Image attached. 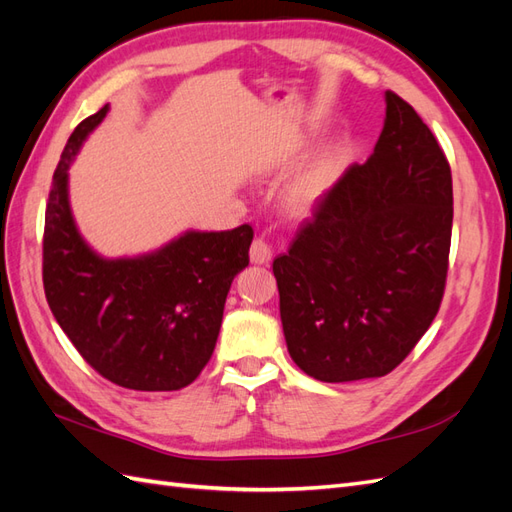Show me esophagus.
<instances>
[{
	"instance_id": "34e87169",
	"label": "esophagus",
	"mask_w": 512,
	"mask_h": 512,
	"mask_svg": "<svg viewBox=\"0 0 512 512\" xmlns=\"http://www.w3.org/2000/svg\"><path fill=\"white\" fill-rule=\"evenodd\" d=\"M272 259V246L266 238H255L251 244V261L253 264H268Z\"/></svg>"
}]
</instances>
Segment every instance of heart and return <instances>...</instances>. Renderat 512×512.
I'll return each mask as SVG.
<instances>
[{
  "instance_id": "obj_1",
  "label": "heart",
  "mask_w": 512,
  "mask_h": 512,
  "mask_svg": "<svg viewBox=\"0 0 512 512\" xmlns=\"http://www.w3.org/2000/svg\"><path fill=\"white\" fill-rule=\"evenodd\" d=\"M333 175V162L322 160L316 166L305 170L303 175H298L290 186H287L283 201L285 205L296 214H305L309 209L316 207L326 192Z\"/></svg>"
}]
</instances>
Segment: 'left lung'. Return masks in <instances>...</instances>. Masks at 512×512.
Returning a JSON list of instances; mask_svg holds the SVG:
<instances>
[{
    "instance_id": "left-lung-1",
    "label": "left lung",
    "mask_w": 512,
    "mask_h": 512,
    "mask_svg": "<svg viewBox=\"0 0 512 512\" xmlns=\"http://www.w3.org/2000/svg\"><path fill=\"white\" fill-rule=\"evenodd\" d=\"M374 153L350 166L274 259L287 350L322 383L385 376L441 307L452 173L435 134L387 90Z\"/></svg>"
}]
</instances>
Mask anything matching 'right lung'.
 <instances>
[{
  "label": "right lung",
  "mask_w": 512,
  "mask_h": 512,
  "mask_svg": "<svg viewBox=\"0 0 512 512\" xmlns=\"http://www.w3.org/2000/svg\"><path fill=\"white\" fill-rule=\"evenodd\" d=\"M108 106L73 129L45 207L43 285L51 313L84 361L136 391L190 385L212 357L235 274L248 266L253 227L190 231L138 259H101L75 229L67 170Z\"/></svg>",
  "instance_id": "1"
}]
</instances>
